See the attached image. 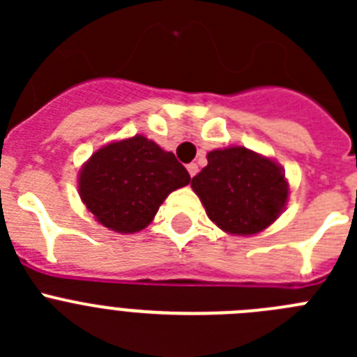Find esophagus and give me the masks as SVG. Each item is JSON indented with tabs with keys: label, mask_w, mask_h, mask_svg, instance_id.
I'll return each instance as SVG.
<instances>
[{
	"label": "esophagus",
	"mask_w": 357,
	"mask_h": 357,
	"mask_svg": "<svg viewBox=\"0 0 357 357\" xmlns=\"http://www.w3.org/2000/svg\"><path fill=\"white\" fill-rule=\"evenodd\" d=\"M188 172H189V175L191 176H195L198 173V166L195 162H191V164H188Z\"/></svg>",
	"instance_id": "34e87169"
}]
</instances>
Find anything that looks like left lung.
<instances>
[{
    "label": "left lung",
    "mask_w": 357,
    "mask_h": 357,
    "mask_svg": "<svg viewBox=\"0 0 357 357\" xmlns=\"http://www.w3.org/2000/svg\"><path fill=\"white\" fill-rule=\"evenodd\" d=\"M211 222L229 234L252 236L266 229L282 213L288 182L282 168L245 146L207 153V166L193 176Z\"/></svg>",
    "instance_id": "1"
}]
</instances>
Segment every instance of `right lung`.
Wrapping results in <instances>:
<instances>
[{"instance_id":"add662e5","label":"right lung","mask_w":357,"mask_h":357,"mask_svg":"<svg viewBox=\"0 0 357 357\" xmlns=\"http://www.w3.org/2000/svg\"><path fill=\"white\" fill-rule=\"evenodd\" d=\"M189 181L172 151L134 135L94 151L78 175V193L103 227L132 234L143 230L166 197Z\"/></svg>"}]
</instances>
